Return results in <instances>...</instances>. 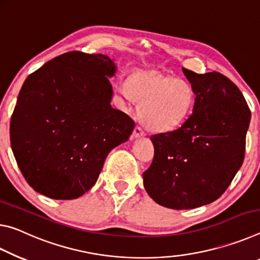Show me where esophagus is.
I'll list each match as a JSON object with an SVG mask.
<instances>
[{"instance_id":"obj_1","label":"esophagus","mask_w":260,"mask_h":260,"mask_svg":"<svg viewBox=\"0 0 260 260\" xmlns=\"http://www.w3.org/2000/svg\"><path fill=\"white\" fill-rule=\"evenodd\" d=\"M145 131H144L142 127L140 126H136L135 130H134V137L135 138H140V137H144L145 136Z\"/></svg>"}]
</instances>
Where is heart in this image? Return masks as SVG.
Returning a JSON list of instances; mask_svg holds the SVG:
<instances>
[{"label": "heart", "instance_id": "b5f03b06", "mask_svg": "<svg viewBox=\"0 0 260 260\" xmlns=\"http://www.w3.org/2000/svg\"><path fill=\"white\" fill-rule=\"evenodd\" d=\"M115 91L127 101H139L140 121L158 133L182 125L192 113L196 99L188 82L154 71H134L127 80L115 83Z\"/></svg>", "mask_w": 260, "mask_h": 260}]
</instances>
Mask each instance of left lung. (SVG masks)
Returning <instances> with one entry per match:
<instances>
[{
  "label": "left lung",
  "instance_id": "8db88e82",
  "mask_svg": "<svg viewBox=\"0 0 260 260\" xmlns=\"http://www.w3.org/2000/svg\"><path fill=\"white\" fill-rule=\"evenodd\" d=\"M182 70L194 91L192 114L172 133L152 136L154 158L143 174L148 196L173 210L207 205L227 190L243 164L251 120L231 79Z\"/></svg>",
  "mask_w": 260,
  "mask_h": 260
}]
</instances>
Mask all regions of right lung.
<instances>
[{
    "instance_id": "obj_1",
    "label": "right lung",
    "mask_w": 260,
    "mask_h": 260,
    "mask_svg": "<svg viewBox=\"0 0 260 260\" xmlns=\"http://www.w3.org/2000/svg\"><path fill=\"white\" fill-rule=\"evenodd\" d=\"M113 59L69 52L25 79L11 116V148L25 180L53 199H75L95 184L108 153L135 122L110 105Z\"/></svg>"
}]
</instances>
